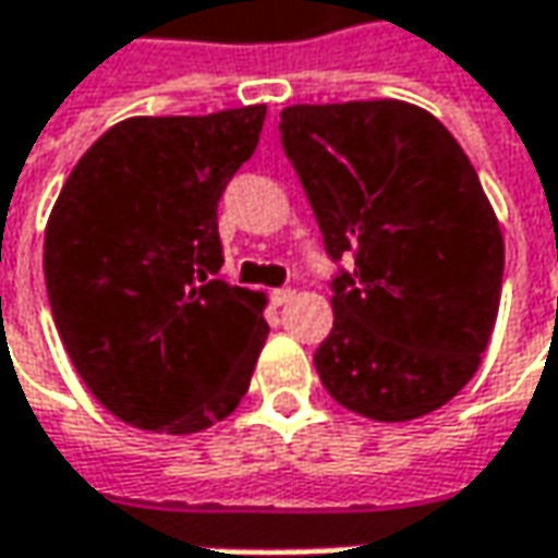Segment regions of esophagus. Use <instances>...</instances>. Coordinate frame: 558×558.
Instances as JSON below:
<instances>
[{"label": "esophagus", "instance_id": "esophagus-1", "mask_svg": "<svg viewBox=\"0 0 558 558\" xmlns=\"http://www.w3.org/2000/svg\"><path fill=\"white\" fill-rule=\"evenodd\" d=\"M269 298H272V304H276V307H286L289 301H294V291H291V289H276L272 294H269Z\"/></svg>", "mask_w": 558, "mask_h": 558}]
</instances>
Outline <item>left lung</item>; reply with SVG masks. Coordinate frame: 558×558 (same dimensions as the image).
I'll use <instances>...</instances> for the list:
<instances>
[{"instance_id":"1","label":"left lung","mask_w":558,"mask_h":558,"mask_svg":"<svg viewBox=\"0 0 558 558\" xmlns=\"http://www.w3.org/2000/svg\"><path fill=\"white\" fill-rule=\"evenodd\" d=\"M282 148L335 279L332 332L313 354L356 416L410 422L450 403L482 366L504 289V232L460 142L400 98L291 105Z\"/></svg>"}]
</instances>
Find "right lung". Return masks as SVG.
<instances>
[{
	"mask_svg": "<svg viewBox=\"0 0 558 558\" xmlns=\"http://www.w3.org/2000/svg\"><path fill=\"white\" fill-rule=\"evenodd\" d=\"M267 105L126 118L64 180L46 223V291L74 369L120 422L195 435L247 395L267 294L214 279L217 204Z\"/></svg>",
	"mask_w": 558,
	"mask_h": 558,
	"instance_id": "add662e5",
	"label": "right lung"
}]
</instances>
